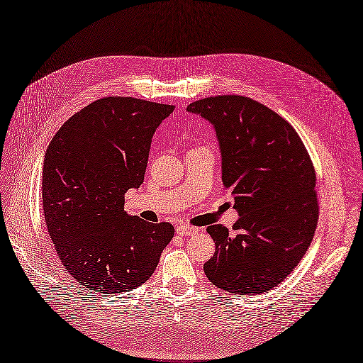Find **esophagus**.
Masks as SVG:
<instances>
[{"mask_svg": "<svg viewBox=\"0 0 363 363\" xmlns=\"http://www.w3.org/2000/svg\"><path fill=\"white\" fill-rule=\"evenodd\" d=\"M177 232L181 236H191V235H196L199 232V229H197V227H191V225H186V224H178Z\"/></svg>", "mask_w": 363, "mask_h": 363, "instance_id": "esophagus-1", "label": "esophagus"}]
</instances>
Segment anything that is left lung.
<instances>
[{
  "instance_id": "left-lung-1",
  "label": "left lung",
  "mask_w": 363,
  "mask_h": 363,
  "mask_svg": "<svg viewBox=\"0 0 363 363\" xmlns=\"http://www.w3.org/2000/svg\"><path fill=\"white\" fill-rule=\"evenodd\" d=\"M217 131L223 185L239 220L232 232L212 224L216 252L203 271L230 293L259 294L277 287L298 266L315 233V170L287 121L244 96H216L189 104Z\"/></svg>"
}]
</instances>
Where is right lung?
I'll return each mask as SVG.
<instances>
[{
	"label": "right lung",
	"mask_w": 363,
	"mask_h": 363,
	"mask_svg": "<svg viewBox=\"0 0 363 363\" xmlns=\"http://www.w3.org/2000/svg\"><path fill=\"white\" fill-rule=\"evenodd\" d=\"M173 109L103 97L67 119L45 154L43 211L58 259L104 298L147 281L174 235L170 223L124 211L125 193L143 182L154 133Z\"/></svg>",
	"instance_id": "obj_1"
}]
</instances>
